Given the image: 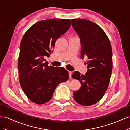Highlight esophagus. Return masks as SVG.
<instances>
[{
  "label": "esophagus",
  "mask_w": 130,
  "mask_h": 130,
  "mask_svg": "<svg viewBox=\"0 0 130 130\" xmlns=\"http://www.w3.org/2000/svg\"><path fill=\"white\" fill-rule=\"evenodd\" d=\"M69 73L70 78H71V76H72V71H69Z\"/></svg>",
  "instance_id": "esophagus-1"
}]
</instances>
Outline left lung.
<instances>
[{
  "instance_id": "obj_1",
  "label": "left lung",
  "mask_w": 130,
  "mask_h": 130,
  "mask_svg": "<svg viewBox=\"0 0 130 130\" xmlns=\"http://www.w3.org/2000/svg\"><path fill=\"white\" fill-rule=\"evenodd\" d=\"M71 24L80 41V58H88V70L84 75L78 71L72 77L81 83L73 92L79 104L90 106L99 101L108 87L112 74V50L106 33L96 23L84 19H72Z\"/></svg>"
}]
</instances>
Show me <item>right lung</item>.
<instances>
[{
    "instance_id": "obj_1",
    "label": "right lung",
    "mask_w": 130,
    "mask_h": 130,
    "mask_svg": "<svg viewBox=\"0 0 130 130\" xmlns=\"http://www.w3.org/2000/svg\"><path fill=\"white\" fill-rule=\"evenodd\" d=\"M67 19H49L36 22L22 39L18 67L21 87L28 98L36 104L50 101L58 85L69 79L68 71L48 66L44 57L52 52L56 40L68 30Z\"/></svg>"
}]
</instances>
